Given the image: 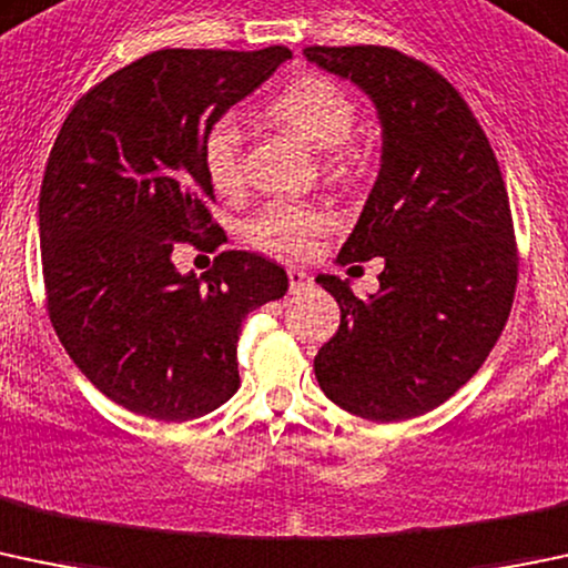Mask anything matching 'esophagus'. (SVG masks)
<instances>
[{
  "mask_svg": "<svg viewBox=\"0 0 568 568\" xmlns=\"http://www.w3.org/2000/svg\"><path fill=\"white\" fill-rule=\"evenodd\" d=\"M288 283H291V294H300V291L310 288V285H313V277H310V274L304 272V268L291 266L288 268Z\"/></svg>",
  "mask_w": 568,
  "mask_h": 568,
  "instance_id": "obj_1",
  "label": "esophagus"
}]
</instances>
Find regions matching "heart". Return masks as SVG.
<instances>
[{
  "instance_id": "b5f03b06",
  "label": "heart",
  "mask_w": 568,
  "mask_h": 568,
  "mask_svg": "<svg viewBox=\"0 0 568 568\" xmlns=\"http://www.w3.org/2000/svg\"><path fill=\"white\" fill-rule=\"evenodd\" d=\"M268 116L294 130L318 149H332V163L348 169L354 163L351 135L356 128V100L329 75L307 73L294 79L268 100ZM201 163L212 187L234 195L244 187V135L234 113L212 119L201 139ZM329 217L302 201H274L250 223L255 247L272 253L304 255L326 231Z\"/></svg>"
}]
</instances>
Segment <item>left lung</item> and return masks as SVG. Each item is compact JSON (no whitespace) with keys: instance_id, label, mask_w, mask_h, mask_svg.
I'll return each instance as SVG.
<instances>
[{"instance_id":"left-lung-1","label":"left lung","mask_w":568,"mask_h":568,"mask_svg":"<svg viewBox=\"0 0 568 568\" xmlns=\"http://www.w3.org/2000/svg\"><path fill=\"white\" fill-rule=\"evenodd\" d=\"M304 57L369 94L384 128L378 179L337 258L381 255V288L359 300L315 277L339 304L315 378L362 419H414L468 384L504 332L520 266L509 193L468 103L422 59L386 45Z\"/></svg>"}]
</instances>
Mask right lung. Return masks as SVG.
Here are the masks:
<instances>
[{
	"label": "right lung",
	"mask_w": 568,
	"mask_h": 568,
	"mask_svg": "<svg viewBox=\"0 0 568 568\" xmlns=\"http://www.w3.org/2000/svg\"><path fill=\"white\" fill-rule=\"evenodd\" d=\"M285 59L283 45L146 53L94 83L53 141L38 209L48 318L75 367L133 414L187 422L234 397L242 321L288 291L258 253L225 250L201 277L171 261L176 242H225L201 139Z\"/></svg>",
	"instance_id": "add662e5"
}]
</instances>
